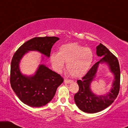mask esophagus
<instances>
[{
	"instance_id": "obj_1",
	"label": "esophagus",
	"mask_w": 128,
	"mask_h": 128,
	"mask_svg": "<svg viewBox=\"0 0 128 128\" xmlns=\"http://www.w3.org/2000/svg\"><path fill=\"white\" fill-rule=\"evenodd\" d=\"M64 82L65 83H72V82H73V80H68V79H66V78H65V79L64 80Z\"/></svg>"
}]
</instances>
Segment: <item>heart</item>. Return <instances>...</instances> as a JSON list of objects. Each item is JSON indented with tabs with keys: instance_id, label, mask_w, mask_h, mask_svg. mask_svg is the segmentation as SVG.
I'll return each instance as SVG.
<instances>
[{
	"instance_id": "heart-1",
	"label": "heart",
	"mask_w": 128,
	"mask_h": 128,
	"mask_svg": "<svg viewBox=\"0 0 128 128\" xmlns=\"http://www.w3.org/2000/svg\"><path fill=\"white\" fill-rule=\"evenodd\" d=\"M94 55L90 48H84L78 43H68L61 45L59 52H53L50 56L52 67L60 72L66 69L73 77L81 78L86 74L93 61Z\"/></svg>"
}]
</instances>
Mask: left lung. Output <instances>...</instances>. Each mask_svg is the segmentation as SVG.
Listing matches in <instances>:
<instances>
[{
	"mask_svg": "<svg viewBox=\"0 0 128 128\" xmlns=\"http://www.w3.org/2000/svg\"><path fill=\"white\" fill-rule=\"evenodd\" d=\"M96 54L101 59L92 66L82 80L77 81L79 89L74 96L78 108L84 112L90 114L100 112L109 106L118 96L120 87V68L118 59L101 44L96 47ZM104 62L108 66L114 78L110 92L105 95L98 96L92 92L90 86L96 76L99 64Z\"/></svg>",
	"mask_w": 128,
	"mask_h": 128,
	"instance_id": "1",
	"label": "left lung"
}]
</instances>
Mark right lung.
Masks as SVG:
<instances>
[{
	"label": "right lung",
	"mask_w": 128,
	"mask_h": 128,
	"mask_svg": "<svg viewBox=\"0 0 128 128\" xmlns=\"http://www.w3.org/2000/svg\"><path fill=\"white\" fill-rule=\"evenodd\" d=\"M59 40L56 36L35 37L24 43L14 54L10 66V84L18 98L27 106L40 107L48 104L64 78L42 64L38 66L34 74H22L19 66L20 60L29 51H38L49 58L52 46Z\"/></svg>",
	"instance_id": "right-lung-1"
}]
</instances>
